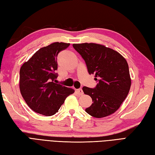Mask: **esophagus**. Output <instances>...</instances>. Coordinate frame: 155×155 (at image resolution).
<instances>
[{
  "mask_svg": "<svg viewBox=\"0 0 155 155\" xmlns=\"http://www.w3.org/2000/svg\"><path fill=\"white\" fill-rule=\"evenodd\" d=\"M76 91H77V93H78L79 95H84V92H83V90H82V89H81V88L77 89Z\"/></svg>",
  "mask_w": 155,
  "mask_h": 155,
  "instance_id": "esophagus-1",
  "label": "esophagus"
}]
</instances>
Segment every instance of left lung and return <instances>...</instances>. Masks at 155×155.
<instances>
[{"instance_id": "1", "label": "left lung", "mask_w": 155, "mask_h": 155, "mask_svg": "<svg viewBox=\"0 0 155 155\" xmlns=\"http://www.w3.org/2000/svg\"><path fill=\"white\" fill-rule=\"evenodd\" d=\"M85 60L89 74H95L98 84L95 88L84 87L85 95L93 103L85 109L95 118H103L114 113L126 99L131 87L129 67L119 52L96 43L73 44Z\"/></svg>"}]
</instances>
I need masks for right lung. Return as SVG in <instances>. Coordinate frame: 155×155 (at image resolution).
<instances>
[{
    "label": "right lung",
    "instance_id": "1",
    "mask_svg": "<svg viewBox=\"0 0 155 155\" xmlns=\"http://www.w3.org/2000/svg\"><path fill=\"white\" fill-rule=\"evenodd\" d=\"M70 43L56 42L41 48L23 64L20 70V90L29 108L47 116L59 110L68 96L75 91L56 84L57 56Z\"/></svg>",
    "mask_w": 155,
    "mask_h": 155
}]
</instances>
